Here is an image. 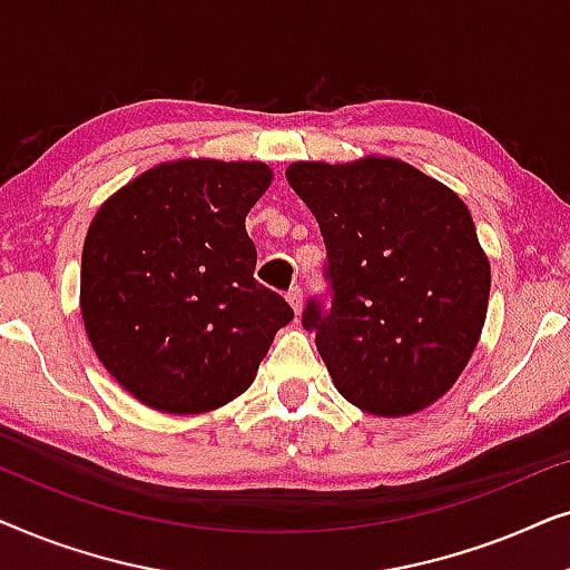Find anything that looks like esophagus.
I'll return each instance as SVG.
<instances>
[{
    "label": "esophagus",
    "mask_w": 570,
    "mask_h": 570,
    "mask_svg": "<svg viewBox=\"0 0 570 570\" xmlns=\"http://www.w3.org/2000/svg\"><path fill=\"white\" fill-rule=\"evenodd\" d=\"M287 303H291L295 314H301V306H303V287L301 285H293L291 291H287Z\"/></svg>",
    "instance_id": "1"
}]
</instances>
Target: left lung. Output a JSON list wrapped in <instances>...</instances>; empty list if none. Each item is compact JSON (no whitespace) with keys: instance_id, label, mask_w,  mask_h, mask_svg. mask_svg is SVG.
<instances>
[{"instance_id":"obj_1","label":"left lung","mask_w":570,"mask_h":570,"mask_svg":"<svg viewBox=\"0 0 570 570\" xmlns=\"http://www.w3.org/2000/svg\"><path fill=\"white\" fill-rule=\"evenodd\" d=\"M285 176L324 236L332 303L311 298L303 326L334 386L371 415L425 410L485 324L490 264L470 209L394 158L293 163Z\"/></svg>"}]
</instances>
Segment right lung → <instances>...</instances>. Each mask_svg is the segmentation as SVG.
Listing matches in <instances>:
<instances>
[{
    "instance_id": "right-lung-1",
    "label": "right lung",
    "mask_w": 570,
    "mask_h": 570,
    "mask_svg": "<svg viewBox=\"0 0 570 570\" xmlns=\"http://www.w3.org/2000/svg\"><path fill=\"white\" fill-rule=\"evenodd\" d=\"M269 181L264 163H163L92 217L80 272L85 332L147 407L197 415L236 400L293 322L283 295L254 279L246 215Z\"/></svg>"
}]
</instances>
